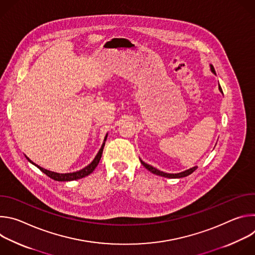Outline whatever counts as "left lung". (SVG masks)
Instances as JSON below:
<instances>
[{
  "label": "left lung",
  "mask_w": 255,
  "mask_h": 255,
  "mask_svg": "<svg viewBox=\"0 0 255 255\" xmlns=\"http://www.w3.org/2000/svg\"><path fill=\"white\" fill-rule=\"evenodd\" d=\"M210 68H211V71L213 72V74L216 75L215 68H214V66H213L212 64H210ZM219 91L223 94V91H222L220 85H219ZM139 159H140V158H139ZM140 162H141V164H142L145 168L148 169L150 172H152V173H154V174H157V175H160V176L168 177V178H178V177L188 176V175H190L192 172H194V171L198 168V166H194V167H192V168H189V169H187V170H185V171H181V172H178V173H167V172H163V171H161V170H159V169H157V168H155V167H153V166H151V165H149V164H147V163H145V162L142 161L141 159H140Z\"/></svg>",
  "instance_id": "1"
}]
</instances>
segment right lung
Wrapping results in <instances>:
<instances>
[{"mask_svg":"<svg viewBox=\"0 0 255 255\" xmlns=\"http://www.w3.org/2000/svg\"><path fill=\"white\" fill-rule=\"evenodd\" d=\"M107 137H108V134H106V136H105V138H104V142H103V144H102V146H101L99 152L97 153V155L95 156L94 160H93L89 165H87L86 167H84V168H82L81 170H78V171L67 172V173H58V172H54V171L47 170V169H45V168H43V167L37 165L36 163H34L31 159H29L27 156H26V158L28 159V161H29L30 163H32V164L35 165V166H37L43 173H45L47 176H49L50 178H52V179H54V180H57V181H70V180H75V179H80V178H83V177L89 175L90 173H92V172L95 170V168L97 167V165L99 164L100 159H101L102 154H103V149H104V146H105V142H106V140H107Z\"/></svg>","mask_w":255,"mask_h":255,"instance_id":"obj_1","label":"right lung"}]
</instances>
